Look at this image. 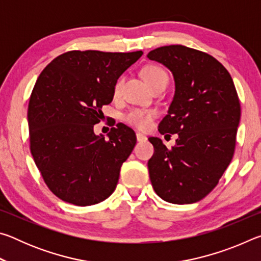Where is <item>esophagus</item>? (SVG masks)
Masks as SVG:
<instances>
[{
  "instance_id": "esophagus-1",
  "label": "esophagus",
  "mask_w": 261,
  "mask_h": 261,
  "mask_svg": "<svg viewBox=\"0 0 261 261\" xmlns=\"http://www.w3.org/2000/svg\"><path fill=\"white\" fill-rule=\"evenodd\" d=\"M136 137H137V140H138V141H145V140H147V137L144 136V135H141V134H139V132H137Z\"/></svg>"
}]
</instances>
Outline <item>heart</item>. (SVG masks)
Instances as JSON below:
<instances>
[{"label": "heart", "mask_w": 261, "mask_h": 261, "mask_svg": "<svg viewBox=\"0 0 261 261\" xmlns=\"http://www.w3.org/2000/svg\"><path fill=\"white\" fill-rule=\"evenodd\" d=\"M143 77L152 88L162 82H166V81L168 82L167 73L163 71L161 68L155 67V65H148V67L145 68L143 70ZM122 85H123V78H120L114 86L115 96L120 95ZM155 116H156L155 110L136 108V109L130 110V112L125 115L124 118L130 125L136 126L137 129L147 130L148 127L152 125V122Z\"/></svg>", "instance_id": "heart-1"}]
</instances>
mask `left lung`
<instances>
[{"mask_svg":"<svg viewBox=\"0 0 261 261\" xmlns=\"http://www.w3.org/2000/svg\"><path fill=\"white\" fill-rule=\"evenodd\" d=\"M147 57L170 70L175 94L159 132L177 134L167 148L158 137L148 173L154 191L171 204L205 198L230 163L236 145L241 105L232 78L213 56L182 45L159 47Z\"/></svg>","mask_w":261,"mask_h":261,"instance_id":"obj_1","label":"left lung"}]
</instances>
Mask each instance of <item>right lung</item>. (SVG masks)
Returning <instances> with one entry per match:
<instances>
[{
    "mask_svg": "<svg viewBox=\"0 0 261 261\" xmlns=\"http://www.w3.org/2000/svg\"><path fill=\"white\" fill-rule=\"evenodd\" d=\"M143 51L71 50L53 60L31 94L30 148L50 191L65 202L90 206L103 201L136 145V134L122 123L108 139L93 126L101 108L114 98V86Z\"/></svg>",
    "mask_w": 261,
    "mask_h": 261,
    "instance_id": "right-lung-1",
    "label": "right lung"
}]
</instances>
